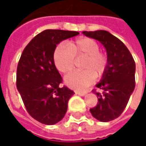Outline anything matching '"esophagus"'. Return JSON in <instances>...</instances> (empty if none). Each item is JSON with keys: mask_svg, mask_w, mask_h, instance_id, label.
<instances>
[{"mask_svg": "<svg viewBox=\"0 0 146 146\" xmlns=\"http://www.w3.org/2000/svg\"><path fill=\"white\" fill-rule=\"evenodd\" d=\"M86 93V92H78V91L76 92V94H78V95H80V96H85Z\"/></svg>", "mask_w": 146, "mask_h": 146, "instance_id": "34e87169", "label": "esophagus"}]
</instances>
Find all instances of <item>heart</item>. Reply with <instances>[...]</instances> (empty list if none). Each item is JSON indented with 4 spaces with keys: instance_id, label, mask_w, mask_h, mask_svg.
<instances>
[{
    "instance_id": "heart-1",
    "label": "heart",
    "mask_w": 146,
    "mask_h": 146,
    "mask_svg": "<svg viewBox=\"0 0 146 146\" xmlns=\"http://www.w3.org/2000/svg\"><path fill=\"white\" fill-rule=\"evenodd\" d=\"M99 44L91 38H81L68 45L60 44L54 52V61L58 70L63 74L70 72L76 64V59L84 58L82 69L65 76L64 82L76 90H84L89 86L94 78H100L105 73L108 58L107 54L99 50Z\"/></svg>"
}]
</instances>
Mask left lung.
Masks as SVG:
<instances>
[{"label": "left lung", "mask_w": 146, "mask_h": 146, "mask_svg": "<svg viewBox=\"0 0 146 146\" xmlns=\"http://www.w3.org/2000/svg\"><path fill=\"white\" fill-rule=\"evenodd\" d=\"M83 34L100 41L107 50L108 68L97 85L102 93L93 90L98 102L90 112L101 122H109L121 115L134 92L135 62L124 44L108 31H84Z\"/></svg>", "instance_id": "1"}]
</instances>
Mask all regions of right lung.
<instances>
[{
	"label": "right lung",
	"instance_id": "obj_1",
	"mask_svg": "<svg viewBox=\"0 0 146 146\" xmlns=\"http://www.w3.org/2000/svg\"><path fill=\"white\" fill-rule=\"evenodd\" d=\"M78 32L47 29L36 35L23 49L17 68V88L27 113L41 123L52 125L64 118L74 92L64 86L55 67L54 52L62 40Z\"/></svg>",
	"mask_w": 146,
	"mask_h": 146
}]
</instances>
